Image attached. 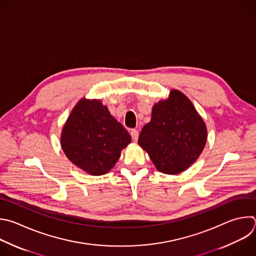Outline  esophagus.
<instances>
[{"instance_id":"1","label":"esophagus","mask_w":256,"mask_h":256,"mask_svg":"<svg viewBox=\"0 0 256 256\" xmlns=\"http://www.w3.org/2000/svg\"><path fill=\"white\" fill-rule=\"evenodd\" d=\"M130 136L134 142H136L138 138V130H130Z\"/></svg>"}]
</instances>
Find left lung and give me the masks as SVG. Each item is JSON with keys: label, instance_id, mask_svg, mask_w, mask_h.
Segmentation results:
<instances>
[{"label": "left lung", "instance_id": "left-lung-1", "mask_svg": "<svg viewBox=\"0 0 256 256\" xmlns=\"http://www.w3.org/2000/svg\"><path fill=\"white\" fill-rule=\"evenodd\" d=\"M207 128L191 100L172 90L166 100L154 104L152 118L138 136L160 173L178 175L201 154L207 142Z\"/></svg>", "mask_w": 256, "mask_h": 256}]
</instances>
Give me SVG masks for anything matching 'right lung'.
Returning a JSON list of instances; mask_svg holds the SVG:
<instances>
[{
    "mask_svg": "<svg viewBox=\"0 0 256 256\" xmlns=\"http://www.w3.org/2000/svg\"><path fill=\"white\" fill-rule=\"evenodd\" d=\"M130 142V134L108 106L100 100L85 98L71 110L60 136L69 160L92 176L110 172Z\"/></svg>",
    "mask_w": 256,
    "mask_h": 256,
    "instance_id": "1",
    "label": "right lung"
}]
</instances>
